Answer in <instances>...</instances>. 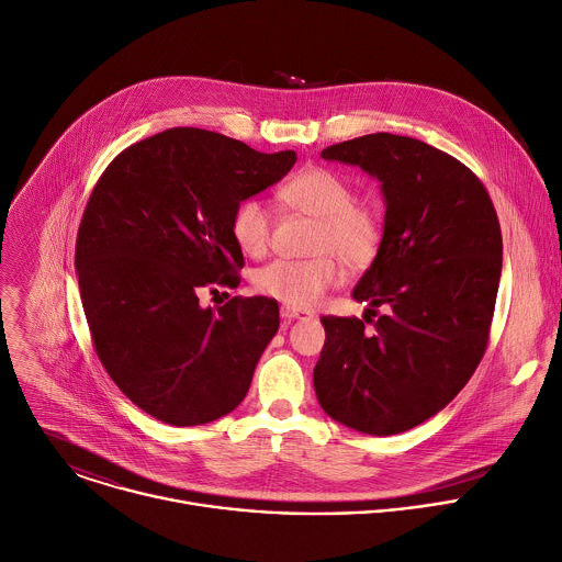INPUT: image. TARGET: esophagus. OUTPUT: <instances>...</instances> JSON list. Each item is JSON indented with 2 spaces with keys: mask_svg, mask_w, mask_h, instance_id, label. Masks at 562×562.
<instances>
[{
  "mask_svg": "<svg viewBox=\"0 0 562 562\" xmlns=\"http://www.w3.org/2000/svg\"><path fill=\"white\" fill-rule=\"evenodd\" d=\"M312 316L310 312L305 310H296V307H290V305H281V318L283 321H294V318H307Z\"/></svg>",
  "mask_w": 562,
  "mask_h": 562,
  "instance_id": "34e87169",
  "label": "esophagus"
}]
</instances>
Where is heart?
<instances>
[{
	"mask_svg": "<svg viewBox=\"0 0 562 562\" xmlns=\"http://www.w3.org/2000/svg\"><path fill=\"white\" fill-rule=\"evenodd\" d=\"M281 199L316 218L310 259H277L259 268L255 288L290 307H314L329 288L341 281L346 263L368 268L383 246V218L376 207L355 201L352 183L329 168H305L283 188ZM272 216L263 201L241 199L231 214V235L241 252L261 257L270 244Z\"/></svg>",
	"mask_w": 562,
	"mask_h": 562,
	"instance_id": "1",
	"label": "heart"
}]
</instances>
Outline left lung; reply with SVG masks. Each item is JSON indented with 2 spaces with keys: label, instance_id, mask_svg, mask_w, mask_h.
I'll return each mask as SVG.
<instances>
[{
  "label": "left lung",
  "instance_id": "left-lung-1",
  "mask_svg": "<svg viewBox=\"0 0 562 562\" xmlns=\"http://www.w3.org/2000/svg\"><path fill=\"white\" fill-rule=\"evenodd\" d=\"M321 157L381 181L383 246L352 296L389 312L321 318L316 398L357 431L401 434L450 403L485 355L503 268L498 216L468 166L418 139L376 133Z\"/></svg>",
  "mask_w": 562,
  "mask_h": 562
}]
</instances>
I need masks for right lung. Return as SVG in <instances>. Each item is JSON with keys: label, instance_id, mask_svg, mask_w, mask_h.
Instances as JSON below:
<instances>
[{"label": "right lung", "instance_id": "right-lung-1", "mask_svg": "<svg viewBox=\"0 0 562 562\" xmlns=\"http://www.w3.org/2000/svg\"><path fill=\"white\" fill-rule=\"evenodd\" d=\"M294 150L266 155L201 128H170L120 153L83 210L75 270L97 357L146 414L177 427L231 414L279 329L268 296L201 307L237 288L231 214L283 179Z\"/></svg>", "mask_w": 562, "mask_h": 562}]
</instances>
